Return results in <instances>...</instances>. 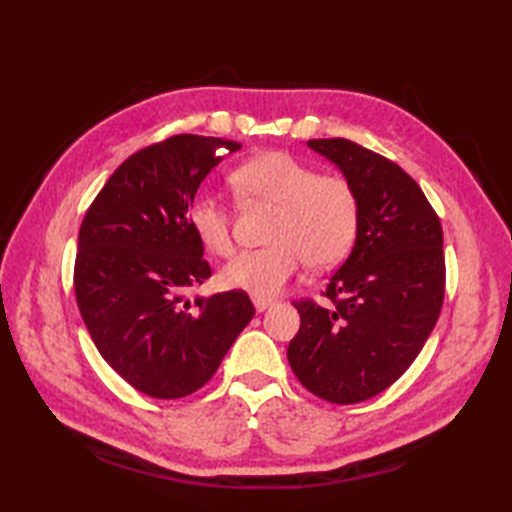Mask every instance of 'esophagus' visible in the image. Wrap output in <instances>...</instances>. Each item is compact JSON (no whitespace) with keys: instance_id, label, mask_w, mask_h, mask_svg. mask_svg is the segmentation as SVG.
I'll return each mask as SVG.
<instances>
[{"instance_id":"obj_1","label":"esophagus","mask_w":512,"mask_h":512,"mask_svg":"<svg viewBox=\"0 0 512 512\" xmlns=\"http://www.w3.org/2000/svg\"><path fill=\"white\" fill-rule=\"evenodd\" d=\"M253 306L257 312H264L270 306H275V299H266V297H253Z\"/></svg>"}]
</instances>
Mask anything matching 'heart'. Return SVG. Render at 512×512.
<instances>
[{"instance_id":"b5f03b06","label":"heart","mask_w":512,"mask_h":512,"mask_svg":"<svg viewBox=\"0 0 512 512\" xmlns=\"http://www.w3.org/2000/svg\"><path fill=\"white\" fill-rule=\"evenodd\" d=\"M237 202L277 206L268 228L270 246L244 250L220 270V284L253 297H273L299 266L325 270L350 255L361 202L350 180L328 176L288 151H264L235 167L228 176ZM189 226L198 242L213 255L233 253L231 211L209 195L189 209Z\"/></svg>"}]
</instances>
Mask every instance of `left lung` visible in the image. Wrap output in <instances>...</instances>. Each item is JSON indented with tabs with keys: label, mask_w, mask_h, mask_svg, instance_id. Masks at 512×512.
I'll list each match as a JSON object with an SVG mask.
<instances>
[{
	"label": "left lung",
	"mask_w": 512,
	"mask_h": 512,
	"mask_svg": "<svg viewBox=\"0 0 512 512\" xmlns=\"http://www.w3.org/2000/svg\"><path fill=\"white\" fill-rule=\"evenodd\" d=\"M352 182L361 226L323 292L295 301L301 325L288 361L301 385L334 405L374 398L407 372L444 301L440 217L396 162L345 138L308 140Z\"/></svg>",
	"instance_id": "1"
}]
</instances>
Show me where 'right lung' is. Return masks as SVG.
<instances>
[{
  "label": "right lung",
  "mask_w": 512,
  "mask_h": 512,
  "mask_svg": "<svg viewBox=\"0 0 512 512\" xmlns=\"http://www.w3.org/2000/svg\"><path fill=\"white\" fill-rule=\"evenodd\" d=\"M239 143L171 136L129 156L83 217L74 292L96 350L151 398L209 383L255 308L242 290L189 299L211 266L189 226L202 180Z\"/></svg>",
  "instance_id": "obj_1"
}]
</instances>
